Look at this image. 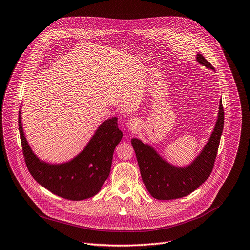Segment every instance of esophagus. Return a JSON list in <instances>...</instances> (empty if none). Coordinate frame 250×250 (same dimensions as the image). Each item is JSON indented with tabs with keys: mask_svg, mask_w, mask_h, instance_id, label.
<instances>
[{
	"mask_svg": "<svg viewBox=\"0 0 250 250\" xmlns=\"http://www.w3.org/2000/svg\"><path fill=\"white\" fill-rule=\"evenodd\" d=\"M126 125H127V127L131 129L132 132H134V131H136V129L138 128V122L136 121V119H134V118H129L128 121H127V123H126Z\"/></svg>",
	"mask_w": 250,
	"mask_h": 250,
	"instance_id": "34e87169",
	"label": "esophagus"
}]
</instances>
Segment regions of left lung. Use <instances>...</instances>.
<instances>
[{
	"label": "left lung",
	"instance_id": "obj_1",
	"mask_svg": "<svg viewBox=\"0 0 250 250\" xmlns=\"http://www.w3.org/2000/svg\"><path fill=\"white\" fill-rule=\"evenodd\" d=\"M197 61L208 68L212 65L201 54ZM218 121L213 132L201 153L185 167H176L162 159L151 146L139 139H132L141 176L152 197L158 200H170L187 196L208 179L212 171L220 140L224 128V108L220 101Z\"/></svg>",
	"mask_w": 250,
	"mask_h": 250
}]
</instances>
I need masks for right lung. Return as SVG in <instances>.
<instances>
[{
	"label": "right lung",
	"instance_id": "obj_1",
	"mask_svg": "<svg viewBox=\"0 0 250 250\" xmlns=\"http://www.w3.org/2000/svg\"><path fill=\"white\" fill-rule=\"evenodd\" d=\"M18 126L24 160L32 178L53 194L74 201L88 199L100 191L110 173L114 149L123 138L117 117L107 119L77 157L65 164L49 165L41 161L30 149L20 111Z\"/></svg>",
	"mask_w": 250,
	"mask_h": 250
}]
</instances>
